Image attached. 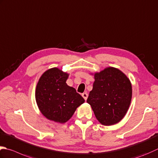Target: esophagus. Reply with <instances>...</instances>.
Masks as SVG:
<instances>
[{
	"instance_id": "1",
	"label": "esophagus",
	"mask_w": 158,
	"mask_h": 158,
	"mask_svg": "<svg viewBox=\"0 0 158 158\" xmlns=\"http://www.w3.org/2000/svg\"><path fill=\"white\" fill-rule=\"evenodd\" d=\"M82 97H83V98H84L85 100H86L88 98V93H86V92H83V93L82 94Z\"/></svg>"
}]
</instances>
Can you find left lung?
Wrapping results in <instances>:
<instances>
[{
	"label": "left lung",
	"instance_id": "8db88e82",
	"mask_svg": "<svg viewBox=\"0 0 158 158\" xmlns=\"http://www.w3.org/2000/svg\"><path fill=\"white\" fill-rule=\"evenodd\" d=\"M87 102L102 125H112L125 116L131 103V84L124 73L109 67L94 75Z\"/></svg>",
	"mask_w": 158,
	"mask_h": 158
}]
</instances>
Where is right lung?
Returning <instances> with one entry per match:
<instances>
[{"label":"right lung","mask_w":158,"mask_h":158,"mask_svg":"<svg viewBox=\"0 0 158 158\" xmlns=\"http://www.w3.org/2000/svg\"><path fill=\"white\" fill-rule=\"evenodd\" d=\"M68 76L56 68L49 69L40 78L35 89L40 112L48 119L60 123L68 121L85 101L75 88L66 84Z\"/></svg>","instance_id":"right-lung-1"}]
</instances>
